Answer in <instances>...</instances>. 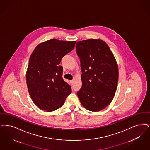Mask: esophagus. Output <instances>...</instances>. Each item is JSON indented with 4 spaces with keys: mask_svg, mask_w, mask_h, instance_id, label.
I'll use <instances>...</instances> for the list:
<instances>
[{
    "mask_svg": "<svg viewBox=\"0 0 150 150\" xmlns=\"http://www.w3.org/2000/svg\"><path fill=\"white\" fill-rule=\"evenodd\" d=\"M73 83H74V80H70V83L71 85H72Z\"/></svg>",
    "mask_w": 150,
    "mask_h": 150,
    "instance_id": "1",
    "label": "esophagus"
}]
</instances>
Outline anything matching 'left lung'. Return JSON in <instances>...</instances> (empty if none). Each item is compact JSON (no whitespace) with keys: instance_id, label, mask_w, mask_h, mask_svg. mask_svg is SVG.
<instances>
[{"instance_id":"obj_1","label":"left lung","mask_w":150,"mask_h":150,"mask_svg":"<svg viewBox=\"0 0 150 150\" xmlns=\"http://www.w3.org/2000/svg\"><path fill=\"white\" fill-rule=\"evenodd\" d=\"M82 86L77 92L83 107L92 112L106 108L112 101L118 81V67L108 45L100 39L78 41Z\"/></svg>"}]
</instances>
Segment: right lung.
<instances>
[{
	"label": "right lung",
	"mask_w": 150,
	"mask_h": 150,
	"mask_svg": "<svg viewBox=\"0 0 150 150\" xmlns=\"http://www.w3.org/2000/svg\"><path fill=\"white\" fill-rule=\"evenodd\" d=\"M75 43L51 39L38 45L30 55L26 72L27 88L33 102L42 110L52 112L60 108L71 92L62 78L60 64Z\"/></svg>",
	"instance_id": "add662e5"
}]
</instances>
